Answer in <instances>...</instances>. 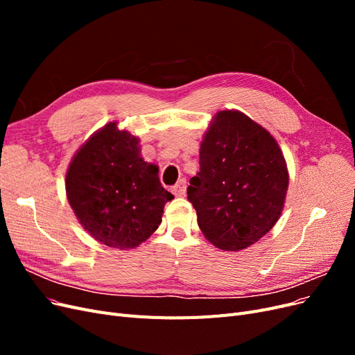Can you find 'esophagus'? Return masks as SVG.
Here are the masks:
<instances>
[{"mask_svg":"<svg viewBox=\"0 0 355 355\" xmlns=\"http://www.w3.org/2000/svg\"><path fill=\"white\" fill-rule=\"evenodd\" d=\"M171 192H173L176 197H184L187 192V180L180 179L175 187H171Z\"/></svg>","mask_w":355,"mask_h":355,"instance_id":"1","label":"esophagus"}]
</instances>
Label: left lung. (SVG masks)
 Returning a JSON list of instances; mask_svg holds the SVG:
<instances>
[{
  "label": "left lung",
  "instance_id": "1",
  "mask_svg": "<svg viewBox=\"0 0 355 355\" xmlns=\"http://www.w3.org/2000/svg\"><path fill=\"white\" fill-rule=\"evenodd\" d=\"M287 188L286 161L270 132L240 111L214 115L187 189L204 237L227 252L259 241L280 218Z\"/></svg>",
  "mask_w": 355,
  "mask_h": 355
}]
</instances>
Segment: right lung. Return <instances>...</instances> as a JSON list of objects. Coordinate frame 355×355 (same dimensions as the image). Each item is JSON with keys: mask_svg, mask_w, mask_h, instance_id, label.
I'll use <instances>...</instances> for the list:
<instances>
[{"mask_svg": "<svg viewBox=\"0 0 355 355\" xmlns=\"http://www.w3.org/2000/svg\"><path fill=\"white\" fill-rule=\"evenodd\" d=\"M67 196L93 239L114 249H135L161 223L173 198L159 184L158 167L141 157L139 139L116 123L103 125L73 155Z\"/></svg>", "mask_w": 355, "mask_h": 355, "instance_id": "right-lung-1", "label": "right lung"}]
</instances>
